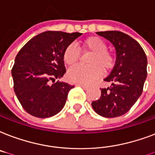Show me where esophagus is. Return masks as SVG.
I'll list each match as a JSON object with an SVG mask.
<instances>
[{
  "label": "esophagus",
  "mask_w": 155,
  "mask_h": 155,
  "mask_svg": "<svg viewBox=\"0 0 155 155\" xmlns=\"http://www.w3.org/2000/svg\"><path fill=\"white\" fill-rule=\"evenodd\" d=\"M78 86H81V87H82V88L84 89V90H87V89L89 88L88 86H86V85H84V84H81V83H78L77 84Z\"/></svg>",
  "instance_id": "esophagus-1"
}]
</instances>
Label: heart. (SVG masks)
I'll return each instance as SVG.
<instances>
[{
    "mask_svg": "<svg viewBox=\"0 0 155 155\" xmlns=\"http://www.w3.org/2000/svg\"><path fill=\"white\" fill-rule=\"evenodd\" d=\"M79 49L91 52L87 60L89 65H76L69 69L67 78L70 82L90 84L101 76L102 70L107 71L114 66L116 58L113 53L109 51L107 45L99 37L91 36L81 42ZM80 50L74 44H69L64 49L63 61L64 64L72 66L78 61Z\"/></svg>",
    "mask_w": 155,
    "mask_h": 155,
    "instance_id": "b5f03b06",
    "label": "heart"
}]
</instances>
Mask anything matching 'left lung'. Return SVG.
I'll return each mask as SVG.
<instances>
[{"instance_id":"left-lung-1","label":"left lung","mask_w":155,"mask_h":155,"mask_svg":"<svg viewBox=\"0 0 155 155\" xmlns=\"http://www.w3.org/2000/svg\"><path fill=\"white\" fill-rule=\"evenodd\" d=\"M97 34L115 46L116 61L113 69L104 79L111 86L100 88L101 96L91 105L100 116L113 118L128 112L142 93L147 76V58L138 42L123 32L108 31Z\"/></svg>"}]
</instances>
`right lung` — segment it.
Masks as SVG:
<instances>
[{
  "label": "right lung",
  "mask_w": 155,
  "mask_h": 155,
  "mask_svg": "<svg viewBox=\"0 0 155 155\" xmlns=\"http://www.w3.org/2000/svg\"><path fill=\"white\" fill-rule=\"evenodd\" d=\"M81 33L43 32L29 40L18 51L12 68L14 89L24 110L38 118H48L62 110L74 86L55 79L66 72L64 49ZM51 81L52 85L49 84Z\"/></svg>",
  "instance_id": "obj_1"
}]
</instances>
